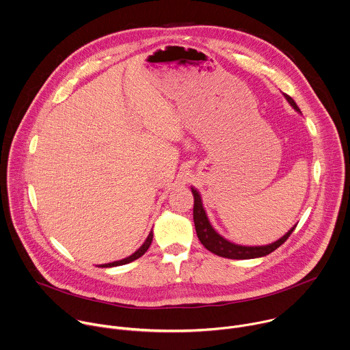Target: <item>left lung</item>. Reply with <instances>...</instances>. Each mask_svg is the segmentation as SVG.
I'll use <instances>...</instances> for the list:
<instances>
[{"mask_svg":"<svg viewBox=\"0 0 350 350\" xmlns=\"http://www.w3.org/2000/svg\"><path fill=\"white\" fill-rule=\"evenodd\" d=\"M284 97L287 98V101L291 104V107L294 109H297L298 112L299 108L295 104V101L284 93ZM192 189V195H193V222H195V229H196V235L200 241V243L211 253H214L215 256L224 257V258H230V260H250V258H258V257H264L271 254L272 252H275L278 247H280L287 239L288 237L293 234V230L295 229L297 225H294L287 234L280 238L279 241L267 245V246H239L235 243H230L226 239H224L221 235H218L217 232L213 229V226L210 225L207 215L204 213V208L202 206V199L199 192L195 188Z\"/></svg>","mask_w":350,"mask_h":350,"instance_id":"obj_1","label":"left lung"}]
</instances>
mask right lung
<instances>
[{
  "mask_svg": "<svg viewBox=\"0 0 350 350\" xmlns=\"http://www.w3.org/2000/svg\"><path fill=\"white\" fill-rule=\"evenodd\" d=\"M152 238H154V235H152V230L150 232V235H148V238H147V241L143 243V246L137 250V252H135L132 256H129L128 258H124V260H121V261H115V262H111V264H103V265H98L100 268H111V267H120V265H125V264H129V262H132V261H135V260H137V258H140L147 250H148V247H150V245H151V242H152Z\"/></svg>",
  "mask_w": 350,
  "mask_h": 350,
  "instance_id": "right-lung-1",
  "label": "right lung"
}]
</instances>
